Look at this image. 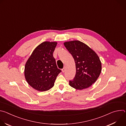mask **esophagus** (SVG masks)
<instances>
[{"mask_svg":"<svg viewBox=\"0 0 126 126\" xmlns=\"http://www.w3.org/2000/svg\"><path fill=\"white\" fill-rule=\"evenodd\" d=\"M65 69H66V67H64V68L62 69V72L63 73H64V72H65Z\"/></svg>","mask_w":126,"mask_h":126,"instance_id":"obj_1","label":"esophagus"}]
</instances>
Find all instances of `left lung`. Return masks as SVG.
Returning a JSON list of instances; mask_svg holds the SVG:
<instances>
[{
    "mask_svg": "<svg viewBox=\"0 0 126 126\" xmlns=\"http://www.w3.org/2000/svg\"><path fill=\"white\" fill-rule=\"evenodd\" d=\"M72 55L76 65V72L69 85L77 90L87 88L94 83L101 72L102 65L96 52L85 43L74 40L64 43Z\"/></svg>",
    "mask_w": 126,
    "mask_h": 126,
    "instance_id": "1",
    "label": "left lung"
}]
</instances>
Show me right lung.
Segmentation results:
<instances>
[{
	"mask_svg": "<svg viewBox=\"0 0 126 126\" xmlns=\"http://www.w3.org/2000/svg\"><path fill=\"white\" fill-rule=\"evenodd\" d=\"M57 44L56 42L48 41L41 43L34 50L25 64V79L37 91L43 92L52 88L61 72L53 56Z\"/></svg>",
	"mask_w": 126,
	"mask_h": 126,
	"instance_id": "obj_1",
	"label": "right lung"
}]
</instances>
